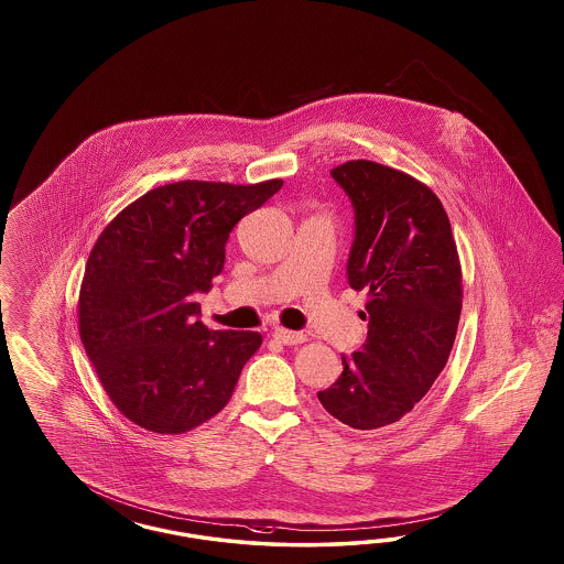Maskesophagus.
Returning <instances> with one entry per match:
<instances>
[{
    "label": "esophagus",
    "mask_w": 564,
    "mask_h": 564,
    "mask_svg": "<svg viewBox=\"0 0 564 564\" xmlns=\"http://www.w3.org/2000/svg\"><path fill=\"white\" fill-rule=\"evenodd\" d=\"M274 339L283 345H300V343L306 341L307 337L304 333H297V330H290V328H274Z\"/></svg>",
    "instance_id": "1"
}]
</instances>
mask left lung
I'll list each match as a JSON object with an SVG mask.
<instances>
[{
  "mask_svg": "<svg viewBox=\"0 0 564 564\" xmlns=\"http://www.w3.org/2000/svg\"><path fill=\"white\" fill-rule=\"evenodd\" d=\"M330 175L356 210L347 279L368 293V337L318 399L343 424L376 430L408 415L443 372L462 316V262L426 184L364 159Z\"/></svg>",
  "mask_w": 564,
  "mask_h": 564,
  "instance_id": "obj_1",
  "label": "left lung"
}]
</instances>
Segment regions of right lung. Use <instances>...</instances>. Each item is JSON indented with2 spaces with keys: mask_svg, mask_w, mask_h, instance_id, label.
<instances>
[{
  "mask_svg": "<svg viewBox=\"0 0 564 564\" xmlns=\"http://www.w3.org/2000/svg\"><path fill=\"white\" fill-rule=\"evenodd\" d=\"M281 186L175 182L102 229L86 260L78 330L105 393L137 426L182 434L229 403L262 337L206 328L192 295L213 288L239 219Z\"/></svg>",
  "mask_w": 564,
  "mask_h": 564,
  "instance_id": "1",
  "label": "right lung"
}]
</instances>
